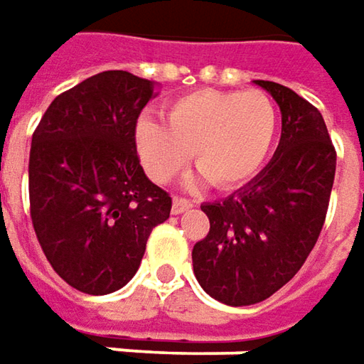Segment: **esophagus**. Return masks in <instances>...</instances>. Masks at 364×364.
Masks as SVG:
<instances>
[{"label":"esophagus","instance_id":"34e87169","mask_svg":"<svg viewBox=\"0 0 364 364\" xmlns=\"http://www.w3.org/2000/svg\"><path fill=\"white\" fill-rule=\"evenodd\" d=\"M191 208H193V201H189V199L185 198H173V213H175V215L187 212V210H191Z\"/></svg>","mask_w":364,"mask_h":364}]
</instances>
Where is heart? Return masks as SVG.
<instances>
[{"instance_id": "obj_1", "label": "heart", "mask_w": 364, "mask_h": 364, "mask_svg": "<svg viewBox=\"0 0 364 364\" xmlns=\"http://www.w3.org/2000/svg\"><path fill=\"white\" fill-rule=\"evenodd\" d=\"M275 126V105L259 89H199L168 103L165 122L138 118L134 142L142 166L156 183L171 181L193 152L199 171L187 185L210 179L215 187H234L261 168Z\"/></svg>"}]
</instances>
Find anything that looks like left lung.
Masks as SVG:
<instances>
[{"label": "left lung", "mask_w": 364, "mask_h": 364, "mask_svg": "<svg viewBox=\"0 0 364 364\" xmlns=\"http://www.w3.org/2000/svg\"><path fill=\"white\" fill-rule=\"evenodd\" d=\"M255 83L281 109L279 146L252 181L201 205L210 232L191 252L199 285L226 306L259 304L291 281L322 232L336 173L322 114L289 87Z\"/></svg>", "instance_id": "left-lung-1"}]
</instances>
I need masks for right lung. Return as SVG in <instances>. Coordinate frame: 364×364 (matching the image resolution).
<instances>
[{
  "label": "right lung",
  "instance_id": "1",
  "mask_svg": "<svg viewBox=\"0 0 364 364\" xmlns=\"http://www.w3.org/2000/svg\"><path fill=\"white\" fill-rule=\"evenodd\" d=\"M156 83L103 71L55 97L30 146V215L60 279L89 295L136 275L168 193L140 166L134 126Z\"/></svg>",
  "mask_w": 364,
  "mask_h": 364
}]
</instances>
